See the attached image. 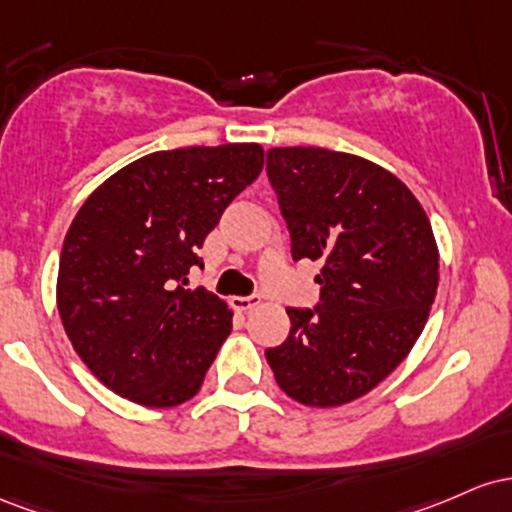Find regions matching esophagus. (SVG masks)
I'll list each match as a JSON object with an SVG mask.
<instances>
[{
    "instance_id": "1",
    "label": "esophagus",
    "mask_w": 512,
    "mask_h": 512,
    "mask_svg": "<svg viewBox=\"0 0 512 512\" xmlns=\"http://www.w3.org/2000/svg\"><path fill=\"white\" fill-rule=\"evenodd\" d=\"M261 304V297L258 295H251V297H232V307L237 309V312H249V309H254Z\"/></svg>"
}]
</instances>
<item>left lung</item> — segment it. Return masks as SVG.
<instances>
[{
  "mask_svg": "<svg viewBox=\"0 0 512 512\" xmlns=\"http://www.w3.org/2000/svg\"><path fill=\"white\" fill-rule=\"evenodd\" d=\"M292 258L321 261L317 309H287L268 348L278 387L304 406H343L411 353L438 292L440 254L416 195L392 171L324 147L268 149Z\"/></svg>",
  "mask_w": 512,
  "mask_h": 512,
  "instance_id": "8db88e82",
  "label": "left lung"
}]
</instances>
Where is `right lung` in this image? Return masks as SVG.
Returning a JSON list of instances; mask_svg holds the SVG:
<instances>
[{
  "label": "right lung",
  "instance_id": "1",
  "mask_svg": "<svg viewBox=\"0 0 512 512\" xmlns=\"http://www.w3.org/2000/svg\"><path fill=\"white\" fill-rule=\"evenodd\" d=\"M263 147L229 142L152 152L96 188L67 229L57 309L84 365L149 409L193 399L232 331L217 295L186 290L198 249L258 179Z\"/></svg>",
  "mask_w": 512,
  "mask_h": 512
}]
</instances>
